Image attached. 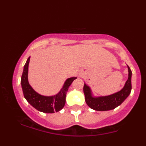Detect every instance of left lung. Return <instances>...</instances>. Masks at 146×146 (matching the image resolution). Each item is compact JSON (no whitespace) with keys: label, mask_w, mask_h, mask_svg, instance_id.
Instances as JSON below:
<instances>
[{"label":"left lung","mask_w":146,"mask_h":146,"mask_svg":"<svg viewBox=\"0 0 146 146\" xmlns=\"http://www.w3.org/2000/svg\"><path fill=\"white\" fill-rule=\"evenodd\" d=\"M128 66V65H127ZM128 78L120 91L117 92L114 94L108 96L94 97L92 94L90 87L84 84V93L85 95V101L87 105L92 109L98 111H106V110H113L121 105L124 100L130 95L132 89L131 77L132 71L128 66Z\"/></svg>","instance_id":"obj_1"}]
</instances>
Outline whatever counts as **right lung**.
Here are the masks:
<instances>
[{"instance_id": "obj_1", "label": "right lung", "mask_w": 146, "mask_h": 146, "mask_svg": "<svg viewBox=\"0 0 146 146\" xmlns=\"http://www.w3.org/2000/svg\"><path fill=\"white\" fill-rule=\"evenodd\" d=\"M30 57L27 60L23 75L21 77V86L23 95L27 101L31 104L33 108L38 111L45 113H53L58 112L64 108L66 102V95L68 87L71 86V83L76 79L75 77L68 78L64 84L63 87L58 94L53 96H44L40 95L33 89L28 82V68H29Z\"/></svg>"}]
</instances>
